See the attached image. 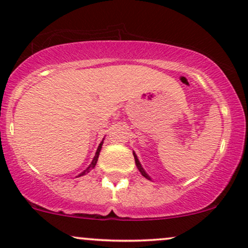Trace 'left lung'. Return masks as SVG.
I'll use <instances>...</instances> for the list:
<instances>
[{
    "label": "left lung",
    "mask_w": 248,
    "mask_h": 248,
    "mask_svg": "<svg viewBox=\"0 0 248 248\" xmlns=\"http://www.w3.org/2000/svg\"><path fill=\"white\" fill-rule=\"evenodd\" d=\"M133 156H134V160H136V164H137V168H138V169H139V171H140V172H141V175H142L143 177H145V178H147V179H151V178H149V176L147 175V173H146V172H145V170H143V168L141 167V164H140V162H139V160H138V158H137V155H136V154H134V153H133Z\"/></svg>",
    "instance_id": "left-lung-1"
}]
</instances>
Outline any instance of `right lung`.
<instances>
[{
  "label": "right lung",
  "mask_w": 248,
  "mask_h": 248,
  "mask_svg": "<svg viewBox=\"0 0 248 248\" xmlns=\"http://www.w3.org/2000/svg\"><path fill=\"white\" fill-rule=\"evenodd\" d=\"M102 143H103V142H101V143H100L99 148H97V151H96V153H95V156H94L93 161H92V163L90 164V167H88L86 170H84V171H82V172L80 173V175H79V177H80V176H84V175H86V173L90 172V171H91L92 169H93L94 167H95V164H96V162H97V158H99V154H100L101 147H102Z\"/></svg>",
  "instance_id": "1"
}]
</instances>
